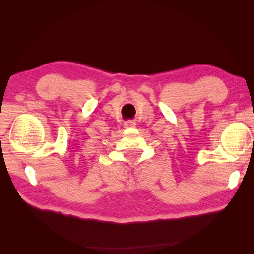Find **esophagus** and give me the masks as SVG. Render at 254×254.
<instances>
[{"label":"esophagus","instance_id":"1","mask_svg":"<svg viewBox=\"0 0 254 254\" xmlns=\"http://www.w3.org/2000/svg\"><path fill=\"white\" fill-rule=\"evenodd\" d=\"M136 126V123L134 121H127L124 123V127H134Z\"/></svg>","mask_w":254,"mask_h":254}]
</instances>
